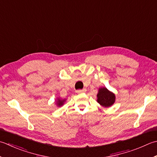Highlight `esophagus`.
<instances>
[{
	"label": "esophagus",
	"instance_id": "esophagus-1",
	"mask_svg": "<svg viewBox=\"0 0 157 157\" xmlns=\"http://www.w3.org/2000/svg\"><path fill=\"white\" fill-rule=\"evenodd\" d=\"M84 92H86L85 89H83V90H76V93H84Z\"/></svg>",
	"mask_w": 157,
	"mask_h": 157
}]
</instances>
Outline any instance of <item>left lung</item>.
<instances>
[{"label": "left lung", "instance_id": "1", "mask_svg": "<svg viewBox=\"0 0 157 157\" xmlns=\"http://www.w3.org/2000/svg\"><path fill=\"white\" fill-rule=\"evenodd\" d=\"M97 102L101 105L105 107L112 106L115 102L116 97L115 94L112 92L107 90L105 87L99 89L97 94Z\"/></svg>", "mask_w": 157, "mask_h": 157}]
</instances>
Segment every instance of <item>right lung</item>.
I'll use <instances>...</instances> for the list:
<instances>
[{"mask_svg":"<svg viewBox=\"0 0 157 157\" xmlns=\"http://www.w3.org/2000/svg\"><path fill=\"white\" fill-rule=\"evenodd\" d=\"M64 101H65V99H60V98H58L57 101H56V105L59 107L62 106L64 104Z\"/></svg>","mask_w":157,"mask_h":157,"instance_id":"right-lung-1","label":"right lung"}]
</instances>
